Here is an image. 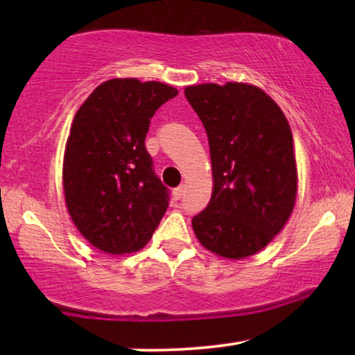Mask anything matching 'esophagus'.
<instances>
[{
  "label": "esophagus",
  "instance_id": "obj_1",
  "mask_svg": "<svg viewBox=\"0 0 355 355\" xmlns=\"http://www.w3.org/2000/svg\"><path fill=\"white\" fill-rule=\"evenodd\" d=\"M184 196V186H179V187H176L173 191V198L174 200H179V198H181Z\"/></svg>",
  "mask_w": 355,
  "mask_h": 355
}]
</instances>
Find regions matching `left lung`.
<instances>
[{"label": "left lung", "instance_id": "obj_1", "mask_svg": "<svg viewBox=\"0 0 355 355\" xmlns=\"http://www.w3.org/2000/svg\"><path fill=\"white\" fill-rule=\"evenodd\" d=\"M184 95L210 144L213 192L192 218L198 242L223 259L265 249L283 230L297 196L289 123L276 101L244 82L189 85Z\"/></svg>", "mask_w": 355, "mask_h": 355}]
</instances>
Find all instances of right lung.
I'll return each mask as SVG.
<instances>
[{"label": "right lung", "mask_w": 355, "mask_h": 355, "mask_svg": "<svg viewBox=\"0 0 355 355\" xmlns=\"http://www.w3.org/2000/svg\"><path fill=\"white\" fill-rule=\"evenodd\" d=\"M178 90L162 82L110 79L72 119L62 159L66 207L92 245L111 255L144 249L168 208V189L145 148L150 119Z\"/></svg>", "instance_id": "add662e5"}]
</instances>
